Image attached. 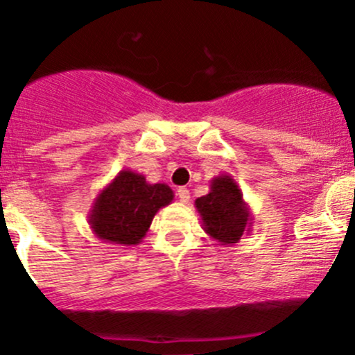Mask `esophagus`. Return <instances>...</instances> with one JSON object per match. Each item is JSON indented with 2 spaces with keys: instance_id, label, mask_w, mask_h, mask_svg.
<instances>
[{
  "instance_id": "esophagus-1",
  "label": "esophagus",
  "mask_w": 355,
  "mask_h": 355,
  "mask_svg": "<svg viewBox=\"0 0 355 355\" xmlns=\"http://www.w3.org/2000/svg\"><path fill=\"white\" fill-rule=\"evenodd\" d=\"M177 196H178V200H180L182 204H187V202L190 200V192L185 189V187H180V189L177 190Z\"/></svg>"
}]
</instances>
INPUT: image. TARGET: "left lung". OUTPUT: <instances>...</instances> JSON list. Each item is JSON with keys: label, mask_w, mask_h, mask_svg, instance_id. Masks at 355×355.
I'll list each match as a JSON object with an SVG mask.
<instances>
[{"label": "left lung", "mask_w": 355, "mask_h": 355, "mask_svg": "<svg viewBox=\"0 0 355 355\" xmlns=\"http://www.w3.org/2000/svg\"><path fill=\"white\" fill-rule=\"evenodd\" d=\"M196 207L204 231L220 244H236L251 231L252 216L234 178L222 173L210 180L207 196L198 197Z\"/></svg>", "instance_id": "8db88e82"}]
</instances>
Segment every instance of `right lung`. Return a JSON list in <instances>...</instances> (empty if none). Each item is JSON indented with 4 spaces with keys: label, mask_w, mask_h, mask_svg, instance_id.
<instances>
[{
    "label": "right lung",
    "mask_w": 355,
    "mask_h": 355,
    "mask_svg": "<svg viewBox=\"0 0 355 355\" xmlns=\"http://www.w3.org/2000/svg\"><path fill=\"white\" fill-rule=\"evenodd\" d=\"M173 190L165 184H148L146 177L121 170L97 193L87 214L92 232L114 246H136L146 236L155 214L171 204Z\"/></svg>",
    "instance_id": "right-lung-1"
}]
</instances>
